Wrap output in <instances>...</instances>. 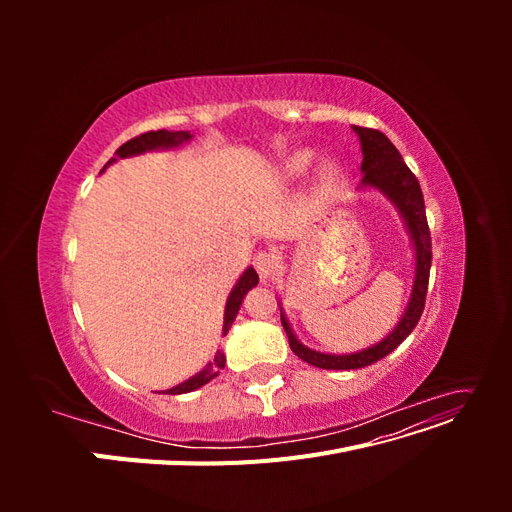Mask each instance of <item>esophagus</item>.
<instances>
[{
    "label": "esophagus",
    "mask_w": 512,
    "mask_h": 512,
    "mask_svg": "<svg viewBox=\"0 0 512 512\" xmlns=\"http://www.w3.org/2000/svg\"><path fill=\"white\" fill-rule=\"evenodd\" d=\"M254 267L260 275V280H271V277L280 271V258L273 252H258L254 256Z\"/></svg>",
    "instance_id": "obj_1"
}]
</instances>
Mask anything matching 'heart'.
<instances>
[{
    "label": "heart",
    "instance_id": "obj_1",
    "mask_svg": "<svg viewBox=\"0 0 512 512\" xmlns=\"http://www.w3.org/2000/svg\"><path fill=\"white\" fill-rule=\"evenodd\" d=\"M307 162H309L307 153H299V156H294L292 162H290V173H301V170L307 166ZM333 173H335L333 166H324V168H322V177H324V179H331Z\"/></svg>",
    "mask_w": 512,
    "mask_h": 512
}]
</instances>
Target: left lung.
I'll use <instances>...</instances> for the list:
<instances>
[{
    "instance_id": "8db88e82",
    "label": "left lung",
    "mask_w": 512,
    "mask_h": 512,
    "mask_svg": "<svg viewBox=\"0 0 512 512\" xmlns=\"http://www.w3.org/2000/svg\"><path fill=\"white\" fill-rule=\"evenodd\" d=\"M354 132L359 134L361 149H363V162H361V170L365 173L363 183L374 185V188H378L380 192L389 196L408 224V230L414 241V250H416V280H414L412 299L408 303L406 314L399 320L395 331L386 339H382L380 344L356 354L337 356V354H324V352L305 348L303 344L297 342V337H294L290 324L282 314V327L288 335V344L292 352L297 354L301 361L320 369H359L384 359L386 354H391L414 331L418 320H421V314L425 309L427 286H429L431 235H429L421 185H418V179L406 166L397 147L380 130L354 126Z\"/></svg>"
}]
</instances>
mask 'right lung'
Instances as JSON below:
<instances>
[{"label": "right lung", "instance_id": "obj_1", "mask_svg": "<svg viewBox=\"0 0 512 512\" xmlns=\"http://www.w3.org/2000/svg\"><path fill=\"white\" fill-rule=\"evenodd\" d=\"M192 134L190 132H168V130H156V132H145V134H138L134 138H130L128 143H123L117 151H115V158L108 160L104 164V168L108 164H113L117 158H128V156H138V153H145V151H151V149H160V147H177L181 145L183 141H190ZM258 284V273L250 267L243 275L241 280L237 282V286L232 288L230 297H228V303H226V314H224V333H228L230 324L235 322L237 314H239V307L243 303V297L245 292L254 288ZM224 363H226V356L222 350H218V354H215L213 363H209V367H205L200 374H196L194 378L185 380L183 384H177L173 386V389H168L166 395H181V393H190V391H196L200 389V386L211 382L215 376L220 374V369H224Z\"/></svg>", "mask_w": 512, "mask_h": 512}]
</instances>
